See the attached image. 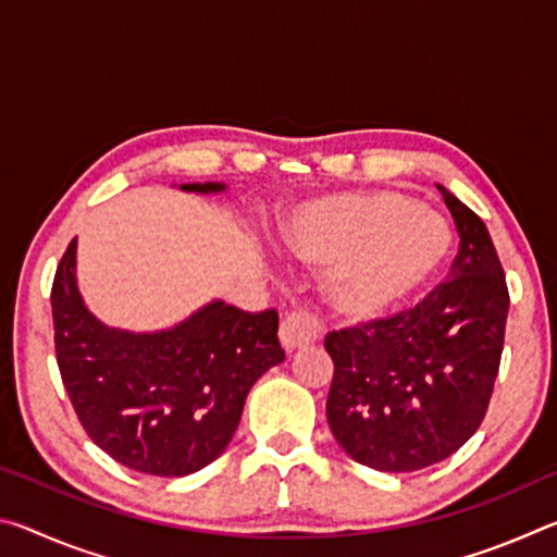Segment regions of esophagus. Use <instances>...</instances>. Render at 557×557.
I'll return each instance as SVG.
<instances>
[{"mask_svg":"<svg viewBox=\"0 0 557 557\" xmlns=\"http://www.w3.org/2000/svg\"><path fill=\"white\" fill-rule=\"evenodd\" d=\"M319 324L314 317L307 312H292L285 322L280 324V342L285 351H297V348H307L317 342Z\"/></svg>","mask_w":557,"mask_h":557,"instance_id":"34e87169","label":"esophagus"}]
</instances>
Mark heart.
<instances>
[{
	"label": "heart",
	"mask_w": 557,
	"mask_h": 557,
	"mask_svg": "<svg viewBox=\"0 0 557 557\" xmlns=\"http://www.w3.org/2000/svg\"><path fill=\"white\" fill-rule=\"evenodd\" d=\"M292 258L324 272L334 312L369 324L410 307L445 270L447 219L400 191L329 194L301 203L282 228Z\"/></svg>",
	"instance_id": "1"
}]
</instances>
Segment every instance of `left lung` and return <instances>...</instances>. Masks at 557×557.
I'll use <instances>...</instances> for the list:
<instances>
[{"label":"left lung","instance_id":"obj_1","mask_svg":"<svg viewBox=\"0 0 557 557\" xmlns=\"http://www.w3.org/2000/svg\"><path fill=\"white\" fill-rule=\"evenodd\" d=\"M459 233L449 280L410 312L326 336L332 435L358 465L418 471L482 425L502 363L508 289L484 221L437 184Z\"/></svg>","mask_w":557,"mask_h":557}]
</instances>
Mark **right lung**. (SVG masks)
Returning <instances> with one entry per match:
<instances>
[{
  "instance_id": "obj_1",
  "label": "right lung",
  "mask_w": 557,
  "mask_h": 557,
  "mask_svg": "<svg viewBox=\"0 0 557 557\" xmlns=\"http://www.w3.org/2000/svg\"><path fill=\"white\" fill-rule=\"evenodd\" d=\"M178 188L211 196L228 186ZM75 265L78 238L55 270L51 309L61 379L90 440L145 474L209 467L231 445L252 385L285 361L277 312L248 314L211 299L157 332L108 326L83 299Z\"/></svg>"
}]
</instances>
